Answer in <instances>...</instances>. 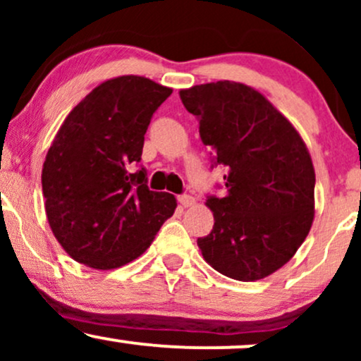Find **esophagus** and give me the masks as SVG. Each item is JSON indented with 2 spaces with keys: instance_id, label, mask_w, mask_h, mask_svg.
<instances>
[{
  "instance_id": "obj_1",
  "label": "esophagus",
  "mask_w": 361,
  "mask_h": 361,
  "mask_svg": "<svg viewBox=\"0 0 361 361\" xmlns=\"http://www.w3.org/2000/svg\"><path fill=\"white\" fill-rule=\"evenodd\" d=\"M178 204L186 209V207H192L195 204V198L192 195H180V197H178Z\"/></svg>"
}]
</instances>
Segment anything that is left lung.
Listing matches in <instances>:
<instances>
[{
	"mask_svg": "<svg viewBox=\"0 0 361 361\" xmlns=\"http://www.w3.org/2000/svg\"><path fill=\"white\" fill-rule=\"evenodd\" d=\"M197 115L202 142L227 169L226 195L209 197V235L198 238L214 270L256 281L290 261L314 221V173L309 149L295 127L259 91L235 81L180 91Z\"/></svg>",
	"mask_w": 361,
	"mask_h": 361,
	"instance_id": "8db88e82",
	"label": "left lung"
}]
</instances>
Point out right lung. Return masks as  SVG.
Listing matches in <instances>:
<instances>
[{"label": "right lung", "instance_id": "1", "mask_svg": "<svg viewBox=\"0 0 361 361\" xmlns=\"http://www.w3.org/2000/svg\"><path fill=\"white\" fill-rule=\"evenodd\" d=\"M171 88L144 76L103 81L69 111L42 168L52 234L78 263L114 270L139 258L176 209L147 188L140 161L152 114Z\"/></svg>", "mask_w": 361, "mask_h": 361}]
</instances>
